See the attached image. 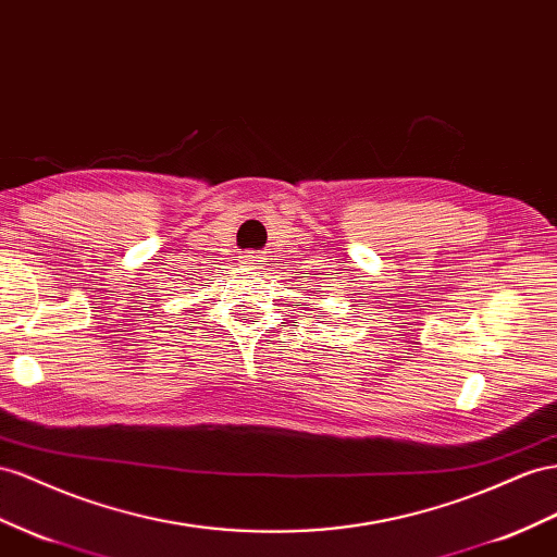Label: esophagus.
<instances>
[{
    "instance_id": "obj_1",
    "label": "esophagus",
    "mask_w": 557,
    "mask_h": 557,
    "mask_svg": "<svg viewBox=\"0 0 557 557\" xmlns=\"http://www.w3.org/2000/svg\"><path fill=\"white\" fill-rule=\"evenodd\" d=\"M242 262L246 264V267H250V269H258L260 264H262V258L258 252H246L244 258H242Z\"/></svg>"
}]
</instances>
